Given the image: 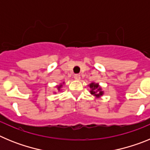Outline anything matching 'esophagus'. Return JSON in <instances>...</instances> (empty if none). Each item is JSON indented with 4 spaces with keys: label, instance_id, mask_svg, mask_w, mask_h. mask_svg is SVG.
<instances>
[{
    "label": "esophagus",
    "instance_id": "34e87169",
    "mask_svg": "<svg viewBox=\"0 0 150 150\" xmlns=\"http://www.w3.org/2000/svg\"><path fill=\"white\" fill-rule=\"evenodd\" d=\"M74 79H76V80H79L80 79V75H79V74H75L74 75Z\"/></svg>",
    "mask_w": 150,
    "mask_h": 150
}]
</instances>
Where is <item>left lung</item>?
I'll return each mask as SVG.
<instances>
[{
	"label": "left lung",
	"mask_w": 150,
	"mask_h": 150,
	"mask_svg": "<svg viewBox=\"0 0 150 150\" xmlns=\"http://www.w3.org/2000/svg\"><path fill=\"white\" fill-rule=\"evenodd\" d=\"M88 86L90 88V93L96 98H100V97L104 95V92L102 90V88L99 85V83H96L95 82H92L90 84H88Z\"/></svg>",
	"instance_id": "1"
}]
</instances>
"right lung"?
I'll use <instances>...</instances> for the list:
<instances>
[{
    "instance_id": "right-lung-1",
    "label": "right lung",
    "mask_w": 150,
    "mask_h": 150,
    "mask_svg": "<svg viewBox=\"0 0 150 150\" xmlns=\"http://www.w3.org/2000/svg\"><path fill=\"white\" fill-rule=\"evenodd\" d=\"M64 84V82H63V83H60V84L59 85H57L56 86V88H57V90H58V91H62V87H63V85ZM54 93H55V91H54Z\"/></svg>"
}]
</instances>
